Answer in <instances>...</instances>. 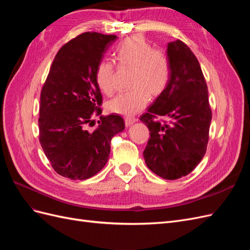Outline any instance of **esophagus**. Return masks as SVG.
I'll return each instance as SVG.
<instances>
[{"instance_id": "1", "label": "esophagus", "mask_w": 250, "mask_h": 250, "mask_svg": "<svg viewBox=\"0 0 250 250\" xmlns=\"http://www.w3.org/2000/svg\"><path fill=\"white\" fill-rule=\"evenodd\" d=\"M137 121H138V118H135V117H126L125 118V124H126V126H130L133 123L137 122Z\"/></svg>"}]
</instances>
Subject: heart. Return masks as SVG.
Listing matches in <instances>:
<instances>
[{"mask_svg":"<svg viewBox=\"0 0 250 250\" xmlns=\"http://www.w3.org/2000/svg\"><path fill=\"white\" fill-rule=\"evenodd\" d=\"M119 67L132 71L129 79L131 89L118 95L107 103L111 112L131 117L142 110L150 101V94L160 96L167 88L171 77V63L166 52L153 49L141 35L127 37L113 51ZM115 64L102 60L96 69V81L106 96L116 92Z\"/></svg>","mask_w":250,"mask_h":250,"instance_id":"1","label":"heart"}]
</instances>
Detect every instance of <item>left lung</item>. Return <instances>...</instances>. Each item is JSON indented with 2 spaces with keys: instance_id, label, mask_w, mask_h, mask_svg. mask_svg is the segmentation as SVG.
<instances>
[{
  "instance_id": "1",
  "label": "left lung",
  "mask_w": 250,
  "mask_h": 250,
  "mask_svg": "<svg viewBox=\"0 0 250 250\" xmlns=\"http://www.w3.org/2000/svg\"><path fill=\"white\" fill-rule=\"evenodd\" d=\"M167 53L169 84L140 119L150 131L143 152L147 167L174 180L191 173L206 154L211 110L207 82L191 49L177 40L168 43Z\"/></svg>"
}]
</instances>
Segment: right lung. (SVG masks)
Segmentation results:
<instances>
[{"label": "right lung", "mask_w": 250, "mask_h": 250, "mask_svg": "<svg viewBox=\"0 0 250 250\" xmlns=\"http://www.w3.org/2000/svg\"><path fill=\"white\" fill-rule=\"evenodd\" d=\"M116 35L85 32L64 43L53 60L41 93L40 143L59 175L83 180L108 161L110 141L124 130L123 118L102 116L96 69ZM96 129L89 132L87 125Z\"/></svg>", "instance_id": "1"}]
</instances>
